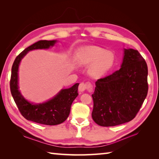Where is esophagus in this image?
<instances>
[{"label": "esophagus", "instance_id": "34e87169", "mask_svg": "<svg viewBox=\"0 0 159 159\" xmlns=\"http://www.w3.org/2000/svg\"><path fill=\"white\" fill-rule=\"evenodd\" d=\"M79 90L80 92H85V90H87L88 91L89 93H92L93 90V85L90 82H86V83L82 82L79 84Z\"/></svg>", "mask_w": 159, "mask_h": 159}]
</instances>
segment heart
<instances>
[{
    "mask_svg": "<svg viewBox=\"0 0 159 159\" xmlns=\"http://www.w3.org/2000/svg\"><path fill=\"white\" fill-rule=\"evenodd\" d=\"M76 60L81 66L93 63L89 73L93 77H99L112 67L115 58L112 52L100 47L85 46L78 50Z\"/></svg>",
    "mask_w": 159,
    "mask_h": 159,
    "instance_id": "heart-1",
    "label": "heart"
}]
</instances>
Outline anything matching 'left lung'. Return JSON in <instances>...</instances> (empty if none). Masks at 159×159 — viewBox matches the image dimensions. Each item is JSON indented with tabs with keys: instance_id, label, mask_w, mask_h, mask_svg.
Wrapping results in <instances>:
<instances>
[{
	"instance_id": "1",
	"label": "left lung",
	"mask_w": 159,
	"mask_h": 159,
	"mask_svg": "<svg viewBox=\"0 0 159 159\" xmlns=\"http://www.w3.org/2000/svg\"><path fill=\"white\" fill-rule=\"evenodd\" d=\"M148 66L138 50L125 49L121 68L96 82L92 96L93 121L114 126L133 120L148 91Z\"/></svg>"
}]
</instances>
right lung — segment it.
I'll return each mask as SVG.
<instances>
[{"label":"right lung","instance_id":"add662e5","mask_svg":"<svg viewBox=\"0 0 159 159\" xmlns=\"http://www.w3.org/2000/svg\"><path fill=\"white\" fill-rule=\"evenodd\" d=\"M55 40H39L29 46L16 57L11 67L10 90L17 107L22 116L27 120L34 122L50 125H57L67 120L70 112L71 105L78 93L79 83H76L69 89H62L52 99L43 104H34L24 98L18 90V71L20 61L30 50L46 49L54 46Z\"/></svg>","mask_w":159,"mask_h":159}]
</instances>
